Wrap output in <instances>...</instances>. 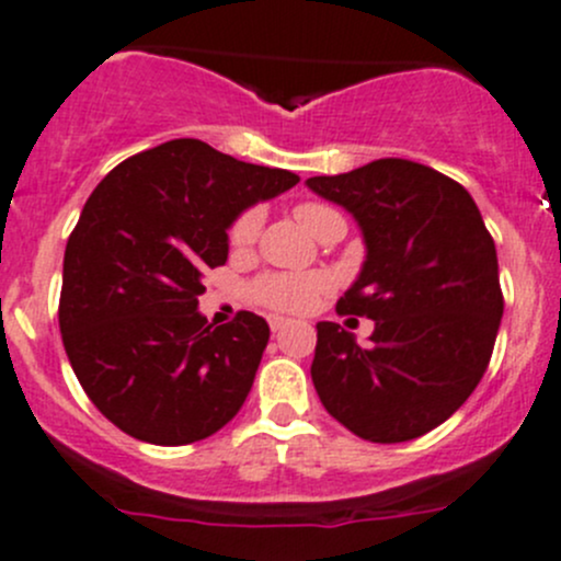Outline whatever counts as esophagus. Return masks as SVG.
<instances>
[{"instance_id": "obj_1", "label": "esophagus", "mask_w": 561, "mask_h": 561, "mask_svg": "<svg viewBox=\"0 0 561 561\" xmlns=\"http://www.w3.org/2000/svg\"><path fill=\"white\" fill-rule=\"evenodd\" d=\"M268 328H271V333H279V330L287 328V320L279 314H268Z\"/></svg>"}]
</instances>
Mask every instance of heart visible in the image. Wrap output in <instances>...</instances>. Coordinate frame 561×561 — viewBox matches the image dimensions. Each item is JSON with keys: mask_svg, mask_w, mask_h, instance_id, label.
<instances>
[{"mask_svg": "<svg viewBox=\"0 0 561 561\" xmlns=\"http://www.w3.org/2000/svg\"><path fill=\"white\" fill-rule=\"evenodd\" d=\"M296 220L306 228L311 236L322 231L328 220L341 217L339 211L330 209L325 204L306 202L296 206ZM261 233V211L247 209L241 211L233 220L231 231H228V241L236 252H247L257 241ZM328 290V276L322 274H263L252 282L250 293L257 304L268 306L276 311H304L317 304V298Z\"/></svg>", "mask_w": 561, "mask_h": 561, "instance_id": "1", "label": "heart"}]
</instances>
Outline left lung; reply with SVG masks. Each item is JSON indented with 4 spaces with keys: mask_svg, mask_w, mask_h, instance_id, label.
<instances>
[{
    "mask_svg": "<svg viewBox=\"0 0 561 561\" xmlns=\"http://www.w3.org/2000/svg\"><path fill=\"white\" fill-rule=\"evenodd\" d=\"M306 185L352 211L368 250L335 311L376 322L363 346L339 322L317 325V394L359 438H420L470 398L492 357L503 317L492 233L459 182L405 158Z\"/></svg>",
    "mask_w": 561,
    "mask_h": 561,
    "instance_id": "obj_1",
    "label": "left lung"
}]
</instances>
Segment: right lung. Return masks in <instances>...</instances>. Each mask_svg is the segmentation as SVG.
Wrapping results in <instances>:
<instances>
[{
	"label": "right lung",
	"instance_id": "1",
	"mask_svg": "<svg viewBox=\"0 0 561 561\" xmlns=\"http://www.w3.org/2000/svg\"><path fill=\"white\" fill-rule=\"evenodd\" d=\"M298 174L172 139L117 163L91 193L64 252L58 328L91 403L131 438H209L250 394L268 325L198 314L204 271L228 261V226L290 191Z\"/></svg>",
	"mask_w": 561,
	"mask_h": 561
}]
</instances>
